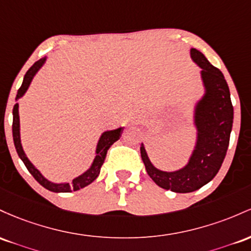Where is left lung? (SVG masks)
Returning a JSON list of instances; mask_svg holds the SVG:
<instances>
[{"mask_svg":"<svg viewBox=\"0 0 251 251\" xmlns=\"http://www.w3.org/2000/svg\"><path fill=\"white\" fill-rule=\"evenodd\" d=\"M191 58L201 69L205 92L194 106L197 141L186 166L173 172L157 170L141 143V157L148 176L157 186L176 193L193 192L215 178L226 155L233 122L230 90L223 73L201 50L191 49Z\"/></svg>","mask_w":251,"mask_h":251,"instance_id":"left-lung-1","label":"left lung"}]
</instances>
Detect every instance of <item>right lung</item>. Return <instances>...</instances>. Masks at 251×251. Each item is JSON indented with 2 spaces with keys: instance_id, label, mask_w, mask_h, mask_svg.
<instances>
[{
  "instance_id": "right-lung-1",
  "label": "right lung",
  "mask_w": 251,
  "mask_h": 251,
  "mask_svg": "<svg viewBox=\"0 0 251 251\" xmlns=\"http://www.w3.org/2000/svg\"><path fill=\"white\" fill-rule=\"evenodd\" d=\"M46 57L38 60L34 63L32 67L28 70L26 75H25L24 81H22L21 88L19 89L18 95H16V100L19 98H21L22 96L26 94V91L29 88L30 83H32L33 78L36 75V72L41 69L42 65L46 61ZM123 126L121 128L114 129V130H108L104 131L100 135V140H98L97 147H96V156L94 159V162L90 166V168L86 172H84L83 174H80L79 176L75 178L71 182H61V184H55V182L50 181L49 179L45 178L44 176L40 173V171L29 161L26 154H25L24 148L21 145V137H20V116H19V103H16L14 105L13 109V139H14V145H15V149L18 151L20 159L22 160L25 163V166L27 167V170L29 171V173L34 176V179L41 186H44L46 190L50 191V192L55 193H66V192H72V191H78L80 188H84L88 185L91 184L92 181H95L97 179V176H100V167H102L104 160H105L106 153H108V149L114 145V142H116L117 140H120L121 135H122Z\"/></svg>"
}]
</instances>
